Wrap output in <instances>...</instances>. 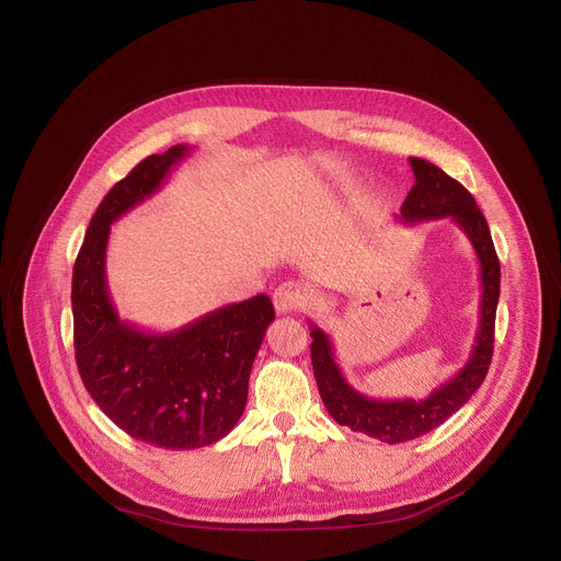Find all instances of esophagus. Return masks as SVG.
I'll list each match as a JSON object with an SVG mask.
<instances>
[{"label": "esophagus", "mask_w": 561, "mask_h": 561, "mask_svg": "<svg viewBox=\"0 0 561 561\" xmlns=\"http://www.w3.org/2000/svg\"><path fill=\"white\" fill-rule=\"evenodd\" d=\"M309 300V294L307 288L298 282H284L273 296V302H275V309L277 313H294V311H300Z\"/></svg>", "instance_id": "1"}]
</instances>
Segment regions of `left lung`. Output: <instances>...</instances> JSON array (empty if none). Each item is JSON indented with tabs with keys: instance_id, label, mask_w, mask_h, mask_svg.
<instances>
[{
	"instance_id": "left-lung-1",
	"label": "left lung",
	"mask_w": 561,
	"mask_h": 561,
	"mask_svg": "<svg viewBox=\"0 0 561 561\" xmlns=\"http://www.w3.org/2000/svg\"><path fill=\"white\" fill-rule=\"evenodd\" d=\"M410 167L412 174H415V185L408 192L399 220L403 225H420L451 217L458 229L472 242V250L479 259V328L468 362L462 364L458 374H454V378H449L440 387H435L422 401L371 399L357 392L344 378L334 359V346L330 336L309 321L311 367L321 399L332 420L341 426L376 437V440L387 445L415 440V437L437 428L462 403H468V399L481 387L493 357L495 311L500 300V261L495 254L489 222H485L483 213L477 208L472 194L458 181L447 176L440 167H435L422 158H410Z\"/></svg>"
}]
</instances>
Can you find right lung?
Here are the masks:
<instances>
[{
    "mask_svg": "<svg viewBox=\"0 0 561 561\" xmlns=\"http://www.w3.org/2000/svg\"><path fill=\"white\" fill-rule=\"evenodd\" d=\"M190 146L141 160L93 213L72 267L78 371L91 399L135 440L164 449L208 447L238 424L250 371L275 309L267 296L225 305L172 332L121 321L107 288L112 222L156 194Z\"/></svg>",
    "mask_w": 561,
    "mask_h": 561,
    "instance_id": "1",
    "label": "right lung"
}]
</instances>
